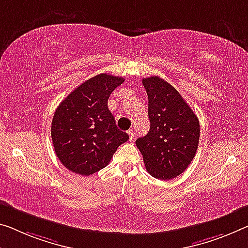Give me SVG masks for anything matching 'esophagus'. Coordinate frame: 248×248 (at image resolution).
I'll return each instance as SVG.
<instances>
[{
    "instance_id": "1",
    "label": "esophagus",
    "mask_w": 248,
    "mask_h": 248,
    "mask_svg": "<svg viewBox=\"0 0 248 248\" xmlns=\"http://www.w3.org/2000/svg\"><path fill=\"white\" fill-rule=\"evenodd\" d=\"M128 133V136H129V140H134V136H135V133H134V131H133V129H129V131L127 132Z\"/></svg>"
}]
</instances>
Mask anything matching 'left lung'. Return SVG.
<instances>
[{
    "label": "left lung",
    "instance_id": "obj_1",
    "mask_svg": "<svg viewBox=\"0 0 248 248\" xmlns=\"http://www.w3.org/2000/svg\"><path fill=\"white\" fill-rule=\"evenodd\" d=\"M148 96L147 135L136 140L147 172L157 180H172L195 157L200 122L182 95L159 76L143 78Z\"/></svg>",
    "mask_w": 248,
    "mask_h": 248
}]
</instances>
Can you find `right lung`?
<instances>
[{
  "label": "right lung",
  "mask_w": 248,
  "mask_h": 248,
  "mask_svg": "<svg viewBox=\"0 0 248 248\" xmlns=\"http://www.w3.org/2000/svg\"><path fill=\"white\" fill-rule=\"evenodd\" d=\"M123 82L121 76L106 73L93 76L58 106L51 136L56 156L67 170L84 176L96 173L128 140L108 108L109 95Z\"/></svg>",
  "instance_id": "right-lung-1"
}]
</instances>
